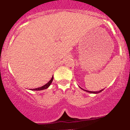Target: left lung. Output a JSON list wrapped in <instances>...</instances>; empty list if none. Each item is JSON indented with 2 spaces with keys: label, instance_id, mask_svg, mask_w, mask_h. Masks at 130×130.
I'll list each match as a JSON object with an SVG mask.
<instances>
[{
  "label": "left lung",
  "instance_id": "8db88e82",
  "mask_svg": "<svg viewBox=\"0 0 130 130\" xmlns=\"http://www.w3.org/2000/svg\"><path fill=\"white\" fill-rule=\"evenodd\" d=\"M80 88H81V87H80ZM81 89H83L82 88H81ZM83 90H84V91H86V92H87V93H94V94H98V93L102 92V91L104 89H102V90H100V91H87V90H84V89H83Z\"/></svg>",
  "mask_w": 130,
  "mask_h": 130
}]
</instances>
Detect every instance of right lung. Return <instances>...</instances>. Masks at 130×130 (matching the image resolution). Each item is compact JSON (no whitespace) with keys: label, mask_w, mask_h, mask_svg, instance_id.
Here are the masks:
<instances>
[{"label":"right lung","mask_w":130,"mask_h":130,"mask_svg":"<svg viewBox=\"0 0 130 130\" xmlns=\"http://www.w3.org/2000/svg\"><path fill=\"white\" fill-rule=\"evenodd\" d=\"M53 76H52V78H51V79L50 80V81L48 82L47 83V84H46L45 85H43L42 87H39V88H36V89H31L32 91H41V90H44V89H47L48 87L51 85V84H52V81H53Z\"/></svg>","instance_id":"add662e5"}]
</instances>
